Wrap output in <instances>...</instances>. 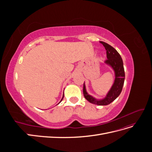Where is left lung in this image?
I'll return each mask as SVG.
<instances>
[{
	"label": "left lung",
	"instance_id": "8db88e82",
	"mask_svg": "<svg viewBox=\"0 0 152 152\" xmlns=\"http://www.w3.org/2000/svg\"><path fill=\"white\" fill-rule=\"evenodd\" d=\"M107 50V59L104 61L106 65L111 67L115 73V80L111 89L103 99H96L87 93L85 83H84L83 93L85 98L90 103L97 105H108L113 102L120 95L125 80V72L123 61L121 55L111 45L104 42H100Z\"/></svg>",
	"mask_w": 152,
	"mask_h": 152
}]
</instances>
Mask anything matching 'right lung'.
<instances>
[{
    "instance_id": "obj_1",
    "label": "right lung",
    "mask_w": 152,
    "mask_h": 152,
    "mask_svg": "<svg viewBox=\"0 0 152 152\" xmlns=\"http://www.w3.org/2000/svg\"><path fill=\"white\" fill-rule=\"evenodd\" d=\"M63 97H64V93H63V98H61V101H60V102H61V101L63 100ZM60 102H59V103H60ZM59 103H58V104H59Z\"/></svg>"
}]
</instances>
